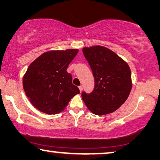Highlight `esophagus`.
<instances>
[{
	"mask_svg": "<svg viewBox=\"0 0 160 160\" xmlns=\"http://www.w3.org/2000/svg\"><path fill=\"white\" fill-rule=\"evenodd\" d=\"M78 88H79V90H80V92H82V85H80Z\"/></svg>",
	"mask_w": 160,
	"mask_h": 160,
	"instance_id": "esophagus-1",
	"label": "esophagus"
}]
</instances>
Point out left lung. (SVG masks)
<instances>
[{"instance_id":"1","label":"left lung","mask_w":160,"mask_h":160,"mask_svg":"<svg viewBox=\"0 0 160 160\" xmlns=\"http://www.w3.org/2000/svg\"><path fill=\"white\" fill-rule=\"evenodd\" d=\"M95 79L90 93L82 92V100L95 115L112 113L128 99L132 89L131 71L128 63L107 48L96 45L82 49Z\"/></svg>"}]
</instances>
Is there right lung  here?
I'll return each instance as SVG.
<instances>
[{
	"label": "right lung",
	"instance_id": "1",
	"mask_svg": "<svg viewBox=\"0 0 160 160\" xmlns=\"http://www.w3.org/2000/svg\"><path fill=\"white\" fill-rule=\"evenodd\" d=\"M78 50H52L35 59L25 72L22 85L32 105L46 114L64 110L71 98L80 93L67 68Z\"/></svg>",
	"mask_w": 160,
	"mask_h": 160
}]
</instances>
